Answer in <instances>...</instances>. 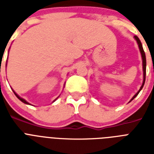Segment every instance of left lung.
<instances>
[{"label":"left lung","mask_w":154,"mask_h":154,"mask_svg":"<svg viewBox=\"0 0 154 154\" xmlns=\"http://www.w3.org/2000/svg\"><path fill=\"white\" fill-rule=\"evenodd\" d=\"M134 38L136 39L137 42V44H138V46H139V49H140V51H141V57H142V63H143V74H144V80H143V83H142V85L141 86V89H139V91L137 93L134 97H133V98L131 99V101H133L135 97H136L138 94L140 93V91L141 90V89L143 88L144 86V84H145V82H146V53L144 52V49H143V47H142V45H141V42L140 41L137 36H134Z\"/></svg>","instance_id":"8db88e82"}]
</instances>
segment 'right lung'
<instances>
[{
    "mask_svg": "<svg viewBox=\"0 0 154 154\" xmlns=\"http://www.w3.org/2000/svg\"><path fill=\"white\" fill-rule=\"evenodd\" d=\"M13 93H14V94H15L16 96H17V98H18V99H19V100H20V101H22V102H23V103H25V104H28V105H29V103H28V102H27V101H25V100H24V99H23V98H21V97H20L18 96L17 94H16L15 92L13 91Z\"/></svg>",
    "mask_w": 154,
    "mask_h": 154,
    "instance_id": "right-lung-1",
    "label": "right lung"
}]
</instances>
